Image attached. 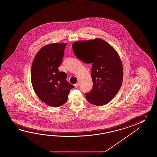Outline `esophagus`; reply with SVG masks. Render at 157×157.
I'll return each mask as SVG.
<instances>
[{"mask_svg":"<svg viewBox=\"0 0 157 157\" xmlns=\"http://www.w3.org/2000/svg\"><path fill=\"white\" fill-rule=\"evenodd\" d=\"M78 85H79V82H77V83L75 84V87H78Z\"/></svg>","mask_w":157,"mask_h":157,"instance_id":"esophagus-1","label":"esophagus"}]
</instances>
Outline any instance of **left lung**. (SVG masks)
<instances>
[{
  "mask_svg": "<svg viewBox=\"0 0 157 157\" xmlns=\"http://www.w3.org/2000/svg\"><path fill=\"white\" fill-rule=\"evenodd\" d=\"M75 56L85 63H92L93 85L86 93L87 101L95 105L109 103L117 94L123 80V67L116 51L100 39L72 44Z\"/></svg>",
  "mask_w": 157,
  "mask_h": 157,
  "instance_id": "8db88e82",
  "label": "left lung"
}]
</instances>
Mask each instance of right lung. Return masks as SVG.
<instances>
[{"label": "right lung", "instance_id": "add662e5", "mask_svg": "<svg viewBox=\"0 0 157 157\" xmlns=\"http://www.w3.org/2000/svg\"><path fill=\"white\" fill-rule=\"evenodd\" d=\"M67 44H51L40 49L33 60L31 80L33 90L44 103L58 107L67 102L74 85L67 82V74L59 72Z\"/></svg>", "mask_w": 157, "mask_h": 157}]
</instances>
